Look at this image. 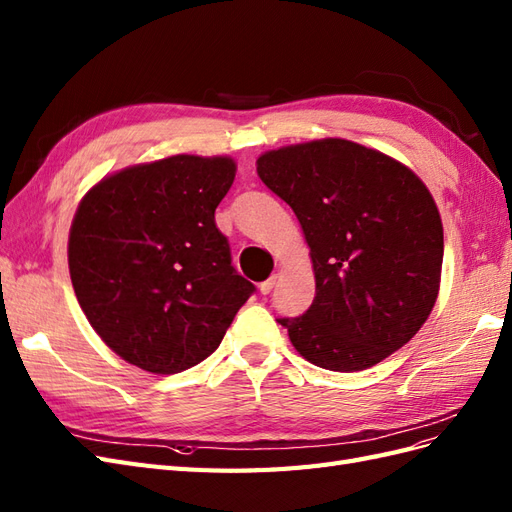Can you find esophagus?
Instances as JSON below:
<instances>
[{"label": "esophagus", "instance_id": "esophagus-1", "mask_svg": "<svg viewBox=\"0 0 512 512\" xmlns=\"http://www.w3.org/2000/svg\"><path fill=\"white\" fill-rule=\"evenodd\" d=\"M275 286V275H271L269 280H265V282H260L258 284V290H260V295H269L271 293V288Z\"/></svg>", "mask_w": 512, "mask_h": 512}]
</instances>
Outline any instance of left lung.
Masks as SVG:
<instances>
[{
    "label": "left lung",
    "mask_w": 512,
    "mask_h": 512,
    "mask_svg": "<svg viewBox=\"0 0 512 512\" xmlns=\"http://www.w3.org/2000/svg\"><path fill=\"white\" fill-rule=\"evenodd\" d=\"M256 172L295 211L316 297L278 319L310 364L355 372L379 364L431 314L444 226L431 191L407 165L340 137L260 155Z\"/></svg>",
    "instance_id": "obj_1"
}]
</instances>
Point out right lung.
Here are the masks:
<instances>
[{
  "label": "right lung",
  "instance_id": "right-lung-1",
  "mask_svg": "<svg viewBox=\"0 0 512 512\" xmlns=\"http://www.w3.org/2000/svg\"><path fill=\"white\" fill-rule=\"evenodd\" d=\"M237 163L174 155L96 183L73 217L68 271L81 310L124 362L174 375L209 357L254 293L215 226Z\"/></svg>",
  "mask_w": 512,
  "mask_h": 512
}]
</instances>
